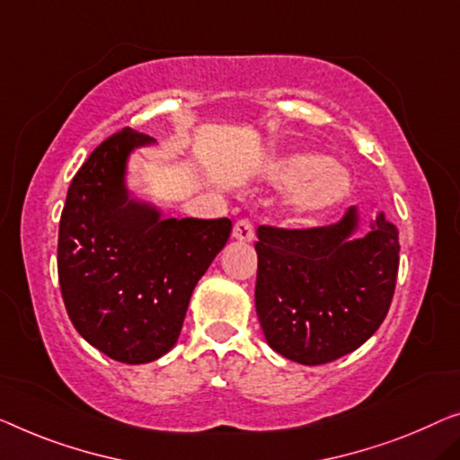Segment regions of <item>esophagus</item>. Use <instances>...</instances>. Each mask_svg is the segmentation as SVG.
<instances>
[{
	"label": "esophagus",
	"mask_w": 460,
	"mask_h": 460,
	"mask_svg": "<svg viewBox=\"0 0 460 460\" xmlns=\"http://www.w3.org/2000/svg\"><path fill=\"white\" fill-rule=\"evenodd\" d=\"M233 237L239 239V242H252L253 223L250 221V218H239V221L233 225Z\"/></svg>",
	"instance_id": "1"
}]
</instances>
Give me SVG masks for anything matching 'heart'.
<instances>
[{"label": "heart", "instance_id": "heart-1", "mask_svg": "<svg viewBox=\"0 0 460 460\" xmlns=\"http://www.w3.org/2000/svg\"><path fill=\"white\" fill-rule=\"evenodd\" d=\"M269 175L277 186L293 188L291 207L304 217L334 208L351 188L347 171L316 153L287 155L270 164Z\"/></svg>", "mask_w": 460, "mask_h": 460}]
</instances>
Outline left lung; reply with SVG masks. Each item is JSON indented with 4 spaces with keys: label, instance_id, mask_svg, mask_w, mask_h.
Wrapping results in <instances>:
<instances>
[{
    "label": "left lung",
    "instance_id": "obj_1",
    "mask_svg": "<svg viewBox=\"0 0 460 460\" xmlns=\"http://www.w3.org/2000/svg\"><path fill=\"white\" fill-rule=\"evenodd\" d=\"M355 208L322 227H258L256 312L274 351L320 366L378 331L394 296L399 231L384 215L351 239Z\"/></svg>",
    "mask_w": 460,
    "mask_h": 460
}]
</instances>
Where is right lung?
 <instances>
[{"label":"right lung","instance_id":"add662e5","mask_svg":"<svg viewBox=\"0 0 460 460\" xmlns=\"http://www.w3.org/2000/svg\"><path fill=\"white\" fill-rule=\"evenodd\" d=\"M148 142L132 128L102 140L74 175L59 221L67 316L121 363L155 361L175 345L191 291L231 235L229 218H161L129 200L126 159Z\"/></svg>","mask_w":460,"mask_h":460}]
</instances>
